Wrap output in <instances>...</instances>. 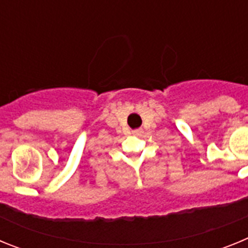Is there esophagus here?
I'll return each instance as SVG.
<instances>
[{"instance_id": "obj_1", "label": "esophagus", "mask_w": 248, "mask_h": 248, "mask_svg": "<svg viewBox=\"0 0 248 248\" xmlns=\"http://www.w3.org/2000/svg\"><path fill=\"white\" fill-rule=\"evenodd\" d=\"M133 133H134V134H139L140 130H134V131H133Z\"/></svg>"}]
</instances>
